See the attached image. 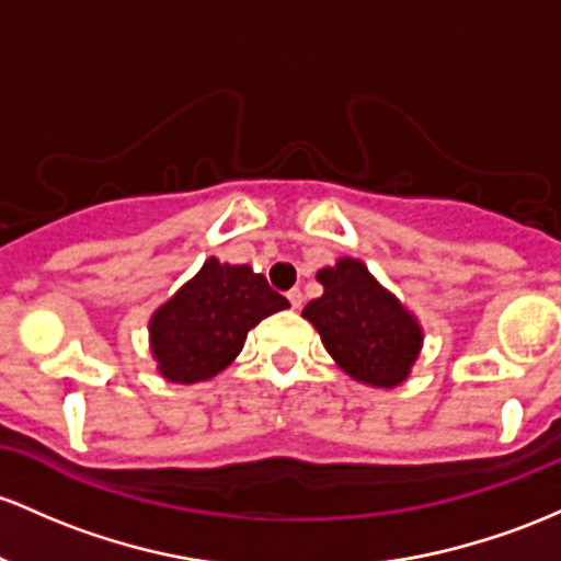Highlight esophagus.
I'll return each mask as SVG.
<instances>
[{"instance_id": "obj_1", "label": "esophagus", "mask_w": 561, "mask_h": 561, "mask_svg": "<svg viewBox=\"0 0 561 561\" xmlns=\"http://www.w3.org/2000/svg\"><path fill=\"white\" fill-rule=\"evenodd\" d=\"M287 300H290L293 309H300V306H304V293L290 290V293H287Z\"/></svg>"}]
</instances>
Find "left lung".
<instances>
[{
    "mask_svg": "<svg viewBox=\"0 0 561 561\" xmlns=\"http://www.w3.org/2000/svg\"><path fill=\"white\" fill-rule=\"evenodd\" d=\"M317 279L324 293L306 306L304 317L337 367L375 389L408 380L423 346L417 319L354 257L317 271Z\"/></svg>",
    "mask_w": 561,
    "mask_h": 561,
    "instance_id": "obj_1",
    "label": "left lung"
}]
</instances>
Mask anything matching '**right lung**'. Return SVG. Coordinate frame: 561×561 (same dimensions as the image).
Here are the masks:
<instances>
[{"label":"right lung","instance_id":"add662e5","mask_svg":"<svg viewBox=\"0 0 561 561\" xmlns=\"http://www.w3.org/2000/svg\"><path fill=\"white\" fill-rule=\"evenodd\" d=\"M287 298L250 266L207 257L149 322L157 370L172 383H199L231 365L261 319L287 309Z\"/></svg>","mask_w":561,"mask_h":561}]
</instances>
